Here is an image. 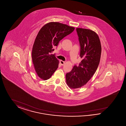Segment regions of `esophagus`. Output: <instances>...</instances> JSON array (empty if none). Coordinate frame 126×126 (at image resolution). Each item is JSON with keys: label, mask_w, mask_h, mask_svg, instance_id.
Here are the masks:
<instances>
[{"label": "esophagus", "mask_w": 126, "mask_h": 126, "mask_svg": "<svg viewBox=\"0 0 126 126\" xmlns=\"http://www.w3.org/2000/svg\"><path fill=\"white\" fill-rule=\"evenodd\" d=\"M60 63L61 65L63 66V65H64V64H65V61H62V60H60Z\"/></svg>", "instance_id": "esophagus-1"}]
</instances>
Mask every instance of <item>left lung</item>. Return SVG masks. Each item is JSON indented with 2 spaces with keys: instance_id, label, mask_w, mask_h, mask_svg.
<instances>
[{
  "instance_id": "left-lung-1",
  "label": "left lung",
  "mask_w": 126,
  "mask_h": 126,
  "mask_svg": "<svg viewBox=\"0 0 126 126\" xmlns=\"http://www.w3.org/2000/svg\"><path fill=\"white\" fill-rule=\"evenodd\" d=\"M76 30L82 60L78 66L75 65L66 74V84L72 89L82 87L92 78L99 66L102 52L100 40L95 32L80 28Z\"/></svg>"
}]
</instances>
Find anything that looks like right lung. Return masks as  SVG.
I'll return each mask as SVG.
<instances>
[{"label": "right lung", "instance_id": "add662e5", "mask_svg": "<svg viewBox=\"0 0 126 126\" xmlns=\"http://www.w3.org/2000/svg\"><path fill=\"white\" fill-rule=\"evenodd\" d=\"M74 29L66 24L50 22L39 31L33 43L32 57L35 71L40 78L47 80L57 70L59 61L54 54L50 53L60 40Z\"/></svg>", "mask_w": 126, "mask_h": 126}]
</instances>
